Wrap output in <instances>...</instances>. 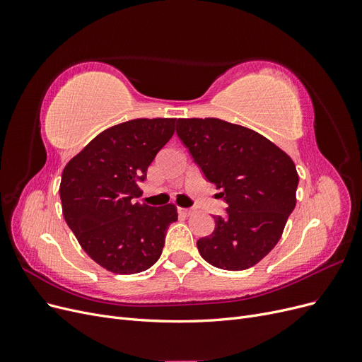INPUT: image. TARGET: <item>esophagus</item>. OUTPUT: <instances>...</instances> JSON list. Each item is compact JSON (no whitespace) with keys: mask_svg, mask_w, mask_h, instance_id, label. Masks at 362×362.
I'll use <instances>...</instances> for the list:
<instances>
[{"mask_svg":"<svg viewBox=\"0 0 362 362\" xmlns=\"http://www.w3.org/2000/svg\"><path fill=\"white\" fill-rule=\"evenodd\" d=\"M193 208H182V206H180L178 208V213H180V216H182V217H189L190 214H193Z\"/></svg>","mask_w":362,"mask_h":362,"instance_id":"34e87169","label":"esophagus"}]
</instances>
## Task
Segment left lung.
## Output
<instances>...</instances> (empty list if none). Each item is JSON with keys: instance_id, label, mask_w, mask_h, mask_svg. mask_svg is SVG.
I'll use <instances>...</instances> for the list:
<instances>
[{"instance_id": "obj_1", "label": "left lung", "mask_w": 362, "mask_h": 362, "mask_svg": "<svg viewBox=\"0 0 362 362\" xmlns=\"http://www.w3.org/2000/svg\"><path fill=\"white\" fill-rule=\"evenodd\" d=\"M177 134L228 204L225 217L213 216V234L196 243L201 257L223 270L255 266L276 246L296 206L293 160L257 131L217 117L178 119Z\"/></svg>"}]
</instances>
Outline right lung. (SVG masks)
<instances>
[{
    "label": "right lung",
    "instance_id": "obj_1",
    "mask_svg": "<svg viewBox=\"0 0 362 362\" xmlns=\"http://www.w3.org/2000/svg\"><path fill=\"white\" fill-rule=\"evenodd\" d=\"M173 117L133 119L104 129L62 173L63 217L95 262L119 275L154 266L177 206L136 202L139 182L175 133Z\"/></svg>",
    "mask_w": 362,
    "mask_h": 362
}]
</instances>
